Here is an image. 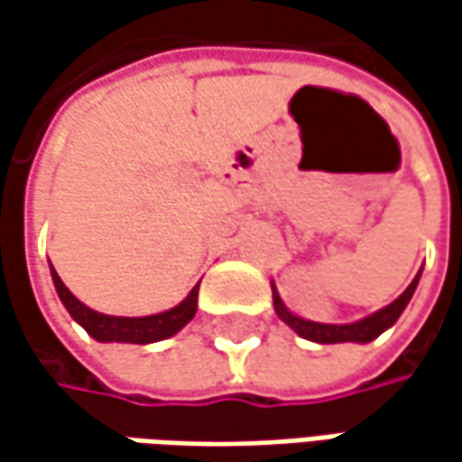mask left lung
Segmentation results:
<instances>
[{
    "instance_id": "8db88e82",
    "label": "left lung",
    "mask_w": 462,
    "mask_h": 462,
    "mask_svg": "<svg viewBox=\"0 0 462 462\" xmlns=\"http://www.w3.org/2000/svg\"><path fill=\"white\" fill-rule=\"evenodd\" d=\"M419 277H421V270H419L417 277L411 280V285H409L393 303H388L385 309L375 310L373 316L360 319V321H355V324H316V321H306V319H300V316H295V313H291V310L285 309V303H282L280 295H277L275 285H273V303H275L277 316H280L288 327L293 328L298 337H303V339L319 342V345H337V342H360V345H367V342H373L375 337H381L385 328H391L399 321V316L403 313V309L409 306L411 295L417 291Z\"/></svg>"
}]
</instances>
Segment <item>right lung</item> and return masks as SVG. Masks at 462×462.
<instances>
[{
	"label": "right lung",
	"instance_id": "obj_1",
	"mask_svg": "<svg viewBox=\"0 0 462 462\" xmlns=\"http://www.w3.org/2000/svg\"><path fill=\"white\" fill-rule=\"evenodd\" d=\"M51 277L56 285V293L61 298L66 310L71 313V319L87 328L89 337H95L97 342H128V345H152V342H162L174 337L180 328L189 324V319L198 310V291L200 285H195L189 295L180 306L164 310V313H153V316H107V313H97L89 306H84L81 300L74 298V293L63 285V280L56 275V270L51 267Z\"/></svg>",
	"mask_w": 462,
	"mask_h": 462
}]
</instances>
